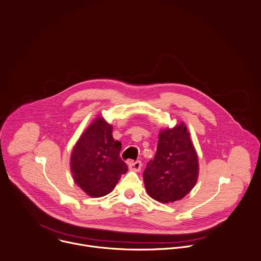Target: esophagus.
Listing matches in <instances>:
<instances>
[{
	"label": "esophagus",
	"instance_id": "esophagus-1",
	"mask_svg": "<svg viewBox=\"0 0 261 261\" xmlns=\"http://www.w3.org/2000/svg\"><path fill=\"white\" fill-rule=\"evenodd\" d=\"M141 166H142V164H141V162H140V161H135V162H134V161H132V162H130V163H129V168H130V170L135 171V172L140 171Z\"/></svg>",
	"mask_w": 261,
	"mask_h": 261
}]
</instances>
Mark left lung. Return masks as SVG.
<instances>
[{
	"instance_id": "obj_1",
	"label": "left lung",
	"mask_w": 261,
	"mask_h": 261,
	"mask_svg": "<svg viewBox=\"0 0 261 261\" xmlns=\"http://www.w3.org/2000/svg\"><path fill=\"white\" fill-rule=\"evenodd\" d=\"M199 176V161L184 123L161 130L156 152L147 163L143 181L148 196L161 203L185 198Z\"/></svg>"
}]
</instances>
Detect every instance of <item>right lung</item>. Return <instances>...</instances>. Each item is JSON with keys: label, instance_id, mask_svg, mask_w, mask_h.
Returning <instances> with one entry per match:
<instances>
[{"label": "right lung", "instance_id": "1", "mask_svg": "<svg viewBox=\"0 0 261 261\" xmlns=\"http://www.w3.org/2000/svg\"><path fill=\"white\" fill-rule=\"evenodd\" d=\"M121 148L122 143L113 138V126L96 118L73 146L70 171L74 182L92 198L110 194L128 170Z\"/></svg>", "mask_w": 261, "mask_h": 261}]
</instances>
